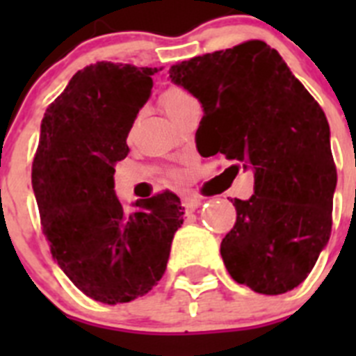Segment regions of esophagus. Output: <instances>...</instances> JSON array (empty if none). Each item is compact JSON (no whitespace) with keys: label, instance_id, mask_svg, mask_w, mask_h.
<instances>
[{"label":"esophagus","instance_id":"34e87169","mask_svg":"<svg viewBox=\"0 0 356 356\" xmlns=\"http://www.w3.org/2000/svg\"><path fill=\"white\" fill-rule=\"evenodd\" d=\"M200 205H201V200L196 196L185 197L184 200V209L187 210V212H194V210H196Z\"/></svg>","mask_w":356,"mask_h":356}]
</instances>
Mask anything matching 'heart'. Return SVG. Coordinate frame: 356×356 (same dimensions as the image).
Listing matches in <instances>:
<instances>
[{
	"label": "heart",
	"mask_w": 356,
	"mask_h": 356,
	"mask_svg": "<svg viewBox=\"0 0 356 356\" xmlns=\"http://www.w3.org/2000/svg\"><path fill=\"white\" fill-rule=\"evenodd\" d=\"M188 99H193V97L188 96L185 90L176 89V87H172V89H168L165 92L162 94V105H163V108H165V112H168L169 115L175 114L176 110L180 108V106L184 105L185 102H188Z\"/></svg>",
	"instance_id": "1"
}]
</instances>
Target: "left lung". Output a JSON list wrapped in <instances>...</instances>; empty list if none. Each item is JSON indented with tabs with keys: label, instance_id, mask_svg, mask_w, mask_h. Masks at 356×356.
Here are the masks:
<instances>
[{
	"label": "left lung",
	"instance_id": "obj_1",
	"mask_svg": "<svg viewBox=\"0 0 356 356\" xmlns=\"http://www.w3.org/2000/svg\"><path fill=\"white\" fill-rule=\"evenodd\" d=\"M169 78L203 106L201 155L222 153L229 169L254 175V194L235 197L237 221L221 242L229 276L259 294L292 291L332 234L337 169L325 112L264 40L194 56Z\"/></svg>",
	"mask_w": 356,
	"mask_h": 356
}]
</instances>
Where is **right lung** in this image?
<instances>
[{
    "instance_id": "add662e5",
    "label": "right lung",
    "mask_w": 356,
    "mask_h": 356,
    "mask_svg": "<svg viewBox=\"0 0 356 356\" xmlns=\"http://www.w3.org/2000/svg\"><path fill=\"white\" fill-rule=\"evenodd\" d=\"M156 67L97 62L78 71L46 108L31 187L53 260L85 296L106 305L147 294L165 273L184 207L176 194L124 212L114 165L151 96Z\"/></svg>"
}]
</instances>
